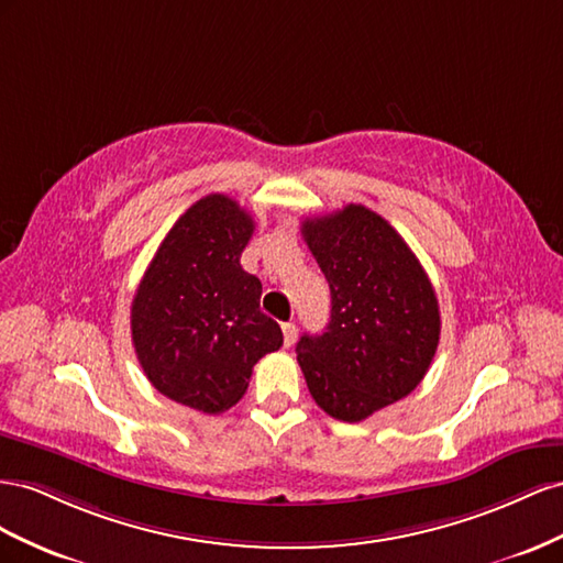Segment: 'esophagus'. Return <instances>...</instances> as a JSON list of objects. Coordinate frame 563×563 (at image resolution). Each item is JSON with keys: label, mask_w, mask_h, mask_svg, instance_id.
Returning <instances> with one entry per match:
<instances>
[{"label": "esophagus", "mask_w": 563, "mask_h": 563, "mask_svg": "<svg viewBox=\"0 0 563 563\" xmlns=\"http://www.w3.org/2000/svg\"><path fill=\"white\" fill-rule=\"evenodd\" d=\"M283 340H285V346H292L295 340H297V325L295 323H285L283 325Z\"/></svg>", "instance_id": "34e87169"}]
</instances>
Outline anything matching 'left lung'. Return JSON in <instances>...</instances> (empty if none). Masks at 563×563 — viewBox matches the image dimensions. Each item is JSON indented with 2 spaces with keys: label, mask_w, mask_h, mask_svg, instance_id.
Here are the masks:
<instances>
[{
  "label": "left lung",
  "mask_w": 563,
  "mask_h": 563,
  "mask_svg": "<svg viewBox=\"0 0 563 563\" xmlns=\"http://www.w3.org/2000/svg\"><path fill=\"white\" fill-rule=\"evenodd\" d=\"M330 285L323 334H303L297 361L316 404L361 422L406 398L439 346V301L422 264L387 219L363 205L301 221Z\"/></svg>",
  "instance_id": "1"
}]
</instances>
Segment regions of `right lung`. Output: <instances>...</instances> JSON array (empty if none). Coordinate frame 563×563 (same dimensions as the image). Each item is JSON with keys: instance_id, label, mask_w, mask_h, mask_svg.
I'll return each instance as SVG.
<instances>
[{"instance_id": "right-lung-1", "label": "right lung", "mask_w": 563, "mask_h": 563, "mask_svg": "<svg viewBox=\"0 0 563 563\" xmlns=\"http://www.w3.org/2000/svg\"><path fill=\"white\" fill-rule=\"evenodd\" d=\"M252 217L212 192L174 223L132 301V342L153 387L207 415L235 406L262 356L283 346L262 283L240 266Z\"/></svg>"}]
</instances>
